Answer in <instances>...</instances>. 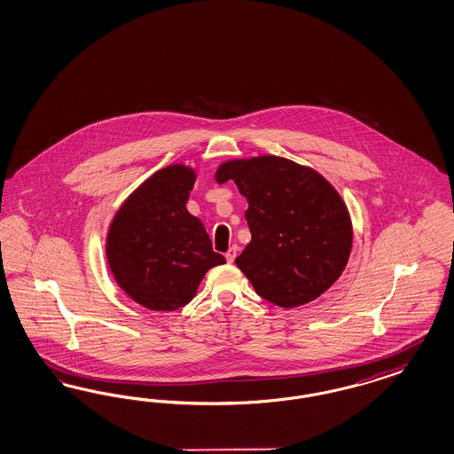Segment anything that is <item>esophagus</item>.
I'll return each instance as SVG.
<instances>
[{
	"instance_id": "34e87169",
	"label": "esophagus",
	"mask_w": 454,
	"mask_h": 454,
	"mask_svg": "<svg viewBox=\"0 0 454 454\" xmlns=\"http://www.w3.org/2000/svg\"><path fill=\"white\" fill-rule=\"evenodd\" d=\"M236 253H238L236 247H231L230 250L226 251L224 256H226V262H228V263H233V262H235Z\"/></svg>"
}]
</instances>
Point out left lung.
Wrapping results in <instances>:
<instances>
[{"instance_id": "left-lung-1", "label": "left lung", "mask_w": 454, "mask_h": 454, "mask_svg": "<svg viewBox=\"0 0 454 454\" xmlns=\"http://www.w3.org/2000/svg\"><path fill=\"white\" fill-rule=\"evenodd\" d=\"M216 181H235L248 201L251 241L235 263L260 297L294 309L342 275L352 248L350 216L318 172L262 156L221 164Z\"/></svg>"}]
</instances>
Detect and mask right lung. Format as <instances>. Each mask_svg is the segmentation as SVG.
<instances>
[{
	"instance_id": "right-lung-1",
	"label": "right lung",
	"mask_w": 454,
	"mask_h": 454,
	"mask_svg": "<svg viewBox=\"0 0 454 454\" xmlns=\"http://www.w3.org/2000/svg\"><path fill=\"white\" fill-rule=\"evenodd\" d=\"M196 174L174 164L153 174L112 219L107 260L119 286L149 310L174 312L188 305L213 266L226 263L213 251L203 223L186 209Z\"/></svg>"
}]
</instances>
